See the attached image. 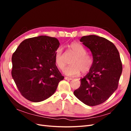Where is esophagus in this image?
<instances>
[{"label":"esophagus","mask_w":131,"mask_h":131,"mask_svg":"<svg viewBox=\"0 0 131 131\" xmlns=\"http://www.w3.org/2000/svg\"><path fill=\"white\" fill-rule=\"evenodd\" d=\"M64 79H66V80H68V81L71 80H72V78H68V77H65V78H64Z\"/></svg>","instance_id":"34e87169"}]
</instances>
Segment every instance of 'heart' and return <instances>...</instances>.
I'll return each instance as SVG.
<instances>
[{
	"label": "heart",
	"mask_w": 131,
	"mask_h": 131,
	"mask_svg": "<svg viewBox=\"0 0 131 131\" xmlns=\"http://www.w3.org/2000/svg\"><path fill=\"white\" fill-rule=\"evenodd\" d=\"M68 47L74 56L70 62L72 65L65 70L66 74L69 76H76L80 74L81 71L83 74L88 73L93 64V57L86 53V49L78 42L71 43ZM54 61L59 69L61 70L64 69L67 62L62 47H58L55 51Z\"/></svg>",
	"instance_id": "1"
}]
</instances>
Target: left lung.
Returning a JSON list of instances; mask_svg holds the SVG:
<instances>
[{
	"mask_svg": "<svg viewBox=\"0 0 131 131\" xmlns=\"http://www.w3.org/2000/svg\"><path fill=\"white\" fill-rule=\"evenodd\" d=\"M80 41L91 50L93 64L74 91L77 98L89 106L106 101L118 88L122 71L119 52L114 43L94 35L84 36Z\"/></svg>",
	"mask_w": 131,
	"mask_h": 131,
	"instance_id": "obj_1",
	"label": "left lung"
}]
</instances>
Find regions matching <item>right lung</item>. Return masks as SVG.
Masks as SVG:
<instances>
[{"mask_svg":"<svg viewBox=\"0 0 131 131\" xmlns=\"http://www.w3.org/2000/svg\"><path fill=\"white\" fill-rule=\"evenodd\" d=\"M59 45L56 38L41 35L23 40L14 52L11 75L19 92L27 100H46L64 79L54 61Z\"/></svg>","mask_w":131,"mask_h":131,"instance_id":"obj_1","label":"right lung"}]
</instances>
